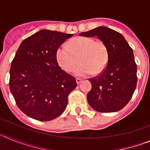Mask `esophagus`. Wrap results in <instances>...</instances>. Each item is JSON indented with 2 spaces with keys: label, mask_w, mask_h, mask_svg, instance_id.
I'll return each instance as SVG.
<instances>
[{
  "label": "esophagus",
  "mask_w": 150,
  "mask_h": 150,
  "mask_svg": "<svg viewBox=\"0 0 150 150\" xmlns=\"http://www.w3.org/2000/svg\"><path fill=\"white\" fill-rule=\"evenodd\" d=\"M76 83H77V84L79 85V83H80L82 81H83V79H80V78H76Z\"/></svg>",
  "instance_id": "34e87169"
}]
</instances>
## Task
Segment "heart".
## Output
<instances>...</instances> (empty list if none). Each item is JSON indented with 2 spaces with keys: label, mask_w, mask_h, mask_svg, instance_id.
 <instances>
[{
  "label": "heart",
  "mask_w": 150,
  "mask_h": 150,
  "mask_svg": "<svg viewBox=\"0 0 150 150\" xmlns=\"http://www.w3.org/2000/svg\"><path fill=\"white\" fill-rule=\"evenodd\" d=\"M58 64L67 72H72L79 64H81L74 71L77 76H86L101 72L108 60L107 46L103 42L95 41L88 37H78L69 43L68 46H61L56 50Z\"/></svg>",
  "instance_id": "1"
}]
</instances>
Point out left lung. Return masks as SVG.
I'll return each mask as SVG.
<instances>
[{
	"label": "left lung",
	"instance_id": "8db88e82",
	"mask_svg": "<svg viewBox=\"0 0 150 150\" xmlns=\"http://www.w3.org/2000/svg\"><path fill=\"white\" fill-rule=\"evenodd\" d=\"M79 36H96L108 52L104 71L88 79L91 84L87 95L88 104L98 112L120 110L129 102L137 86V64L133 50L120 33L104 26L80 33Z\"/></svg>",
	"mask_w": 150,
	"mask_h": 150
}]
</instances>
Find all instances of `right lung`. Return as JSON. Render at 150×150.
<instances>
[{
	"instance_id": "add662e5",
	"label": "right lung",
	"mask_w": 150,
	"mask_h": 150,
	"mask_svg": "<svg viewBox=\"0 0 150 150\" xmlns=\"http://www.w3.org/2000/svg\"><path fill=\"white\" fill-rule=\"evenodd\" d=\"M73 35L43 29L18 47L11 63L10 89L18 108L29 117L50 121L66 109L76 82L59 67L55 53Z\"/></svg>"
}]
</instances>
